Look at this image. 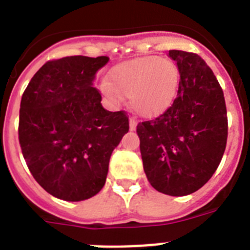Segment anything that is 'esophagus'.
I'll return each mask as SVG.
<instances>
[{"instance_id":"esophagus-1","label":"esophagus","mask_w":250,"mask_h":250,"mask_svg":"<svg viewBox=\"0 0 250 250\" xmlns=\"http://www.w3.org/2000/svg\"><path fill=\"white\" fill-rule=\"evenodd\" d=\"M136 125H137V121H136V118H129V129H131V131H135Z\"/></svg>"}]
</instances>
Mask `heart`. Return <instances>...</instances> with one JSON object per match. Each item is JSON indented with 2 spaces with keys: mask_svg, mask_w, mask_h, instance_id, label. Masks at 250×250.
Here are the masks:
<instances>
[{
  "mask_svg": "<svg viewBox=\"0 0 250 250\" xmlns=\"http://www.w3.org/2000/svg\"><path fill=\"white\" fill-rule=\"evenodd\" d=\"M180 70L169 59L144 56L121 62L110 70V81L100 88L109 100L119 103L131 97L136 113L144 117L163 113L171 106L180 87Z\"/></svg>",
  "mask_w": 250,
  "mask_h": 250,
  "instance_id": "b5f03b06",
  "label": "heart"
}]
</instances>
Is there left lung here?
Returning <instances> with one entry per match:
<instances>
[{
	"instance_id": "left-lung-1",
	"label": "left lung",
	"mask_w": 250,
	"mask_h": 250,
	"mask_svg": "<svg viewBox=\"0 0 250 250\" xmlns=\"http://www.w3.org/2000/svg\"><path fill=\"white\" fill-rule=\"evenodd\" d=\"M180 70L173 104L137 125L144 171L159 192L184 196L208 182L227 143L224 91L212 69L194 52L171 50Z\"/></svg>"
}]
</instances>
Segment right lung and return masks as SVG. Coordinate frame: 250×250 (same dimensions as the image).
Returning <instances> with one entry per match:
<instances>
[{
    "instance_id": "1",
    "label": "right lung",
    "mask_w": 250,
    "mask_h": 250,
    "mask_svg": "<svg viewBox=\"0 0 250 250\" xmlns=\"http://www.w3.org/2000/svg\"><path fill=\"white\" fill-rule=\"evenodd\" d=\"M107 56L55 59L21 96L19 144L34 180L52 196L81 202L105 185L113 150L129 129L125 110L109 111L92 87Z\"/></svg>"
}]
</instances>
